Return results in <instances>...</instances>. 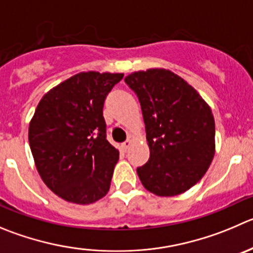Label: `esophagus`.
<instances>
[{
    "instance_id": "34e87169",
    "label": "esophagus",
    "mask_w": 253,
    "mask_h": 253,
    "mask_svg": "<svg viewBox=\"0 0 253 253\" xmlns=\"http://www.w3.org/2000/svg\"><path fill=\"white\" fill-rule=\"evenodd\" d=\"M130 145H131V140H125L124 143L122 144V148H123V150H125V151H126V150H128V149H129V146H130Z\"/></svg>"
}]
</instances>
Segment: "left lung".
Returning a JSON list of instances; mask_svg holds the SVG:
<instances>
[{"instance_id": "1", "label": "left lung", "mask_w": 253, "mask_h": 253, "mask_svg": "<svg viewBox=\"0 0 253 253\" xmlns=\"http://www.w3.org/2000/svg\"><path fill=\"white\" fill-rule=\"evenodd\" d=\"M139 98L150 158L136 172L148 191L163 197L187 191L215 155V119L197 90L174 72L150 68L125 77Z\"/></svg>"}]
</instances>
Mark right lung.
Instances as JSON below:
<instances>
[{
  "instance_id": "add662e5",
  "label": "right lung",
  "mask_w": 253,
  "mask_h": 253,
  "mask_svg": "<svg viewBox=\"0 0 253 253\" xmlns=\"http://www.w3.org/2000/svg\"><path fill=\"white\" fill-rule=\"evenodd\" d=\"M123 73L81 72L45 93L30 122L38 174L68 203L88 205L109 191L119 151L105 139L103 105Z\"/></svg>"
}]
</instances>
